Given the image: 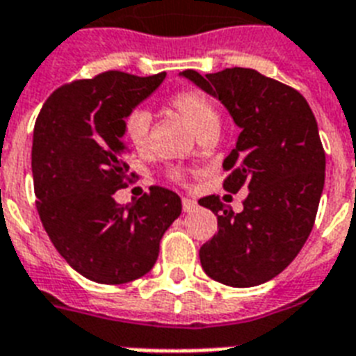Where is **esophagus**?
<instances>
[{
    "label": "esophagus",
    "mask_w": 356,
    "mask_h": 356,
    "mask_svg": "<svg viewBox=\"0 0 356 356\" xmlns=\"http://www.w3.org/2000/svg\"><path fill=\"white\" fill-rule=\"evenodd\" d=\"M198 204L195 202V200H193V198H189V197H184L181 198V208H184V211H186V213H189V211H193V209L197 208Z\"/></svg>",
    "instance_id": "esophagus-1"
}]
</instances>
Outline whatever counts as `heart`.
Instances as JSON below:
<instances>
[{
	"instance_id": "heart-1",
	"label": "heart",
	"mask_w": 356,
	"mask_h": 356,
	"mask_svg": "<svg viewBox=\"0 0 356 356\" xmlns=\"http://www.w3.org/2000/svg\"><path fill=\"white\" fill-rule=\"evenodd\" d=\"M169 104L187 118V122L191 124L197 134L219 126V111H217L216 102L211 100V96L197 87H186V89L176 90L169 98ZM150 122H152V117L145 107H135L124 117V135L137 152H145L148 148ZM170 175L175 178H180L178 170H172Z\"/></svg>"
}]
</instances>
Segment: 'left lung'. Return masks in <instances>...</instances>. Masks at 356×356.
I'll use <instances>...</instances> for the list:
<instances>
[{
	"mask_svg": "<svg viewBox=\"0 0 356 356\" xmlns=\"http://www.w3.org/2000/svg\"><path fill=\"white\" fill-rule=\"evenodd\" d=\"M184 76L217 96L241 128L222 161V187L249 191L241 213L228 206L230 195L198 200L217 216V234L200 247V264L217 282L258 286L290 266L312 232L325 184L318 122L299 90L252 68Z\"/></svg>",
	"mask_w": 356,
	"mask_h": 356,
	"instance_id": "1",
	"label": "left lung"
}]
</instances>
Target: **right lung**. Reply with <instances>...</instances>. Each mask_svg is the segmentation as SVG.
I'll use <instances>...</instances> for the list:
<instances>
[{"instance_id":"add662e5","label":"right lung","mask_w":356,"mask_h":356,"mask_svg":"<svg viewBox=\"0 0 356 356\" xmlns=\"http://www.w3.org/2000/svg\"><path fill=\"white\" fill-rule=\"evenodd\" d=\"M165 76L107 70L76 79L49 95L35 122L38 216L68 266L95 282L126 284L147 275L165 230L181 213L180 197L161 186L126 206L113 197L137 176L124 159V117Z\"/></svg>"}]
</instances>
